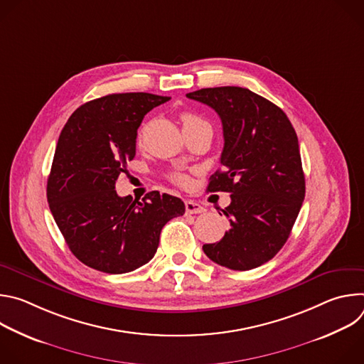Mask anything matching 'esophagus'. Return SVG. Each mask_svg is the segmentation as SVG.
I'll use <instances>...</instances> for the list:
<instances>
[{
    "label": "esophagus",
    "mask_w": 364,
    "mask_h": 364,
    "mask_svg": "<svg viewBox=\"0 0 364 364\" xmlns=\"http://www.w3.org/2000/svg\"><path fill=\"white\" fill-rule=\"evenodd\" d=\"M204 210L205 209L201 204H198L193 200H186V213L187 215H198V213H203Z\"/></svg>",
    "instance_id": "obj_1"
}]
</instances>
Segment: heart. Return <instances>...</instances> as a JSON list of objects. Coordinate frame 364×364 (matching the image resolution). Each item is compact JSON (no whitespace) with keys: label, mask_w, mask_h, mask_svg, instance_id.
<instances>
[{"label":"heart","mask_w":364,"mask_h":364,"mask_svg":"<svg viewBox=\"0 0 364 364\" xmlns=\"http://www.w3.org/2000/svg\"><path fill=\"white\" fill-rule=\"evenodd\" d=\"M181 121H183V128H187V127H191V125L204 122L200 117H197V115H194V114H190V112L183 114V115H181ZM174 180H176L178 184H181V186H184V184L187 183V178H186L184 176H181V174L174 176Z\"/></svg>","instance_id":"1"}]
</instances>
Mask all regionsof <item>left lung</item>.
<instances>
[{"instance_id": "obj_1", "label": "left lung", "mask_w": 364, "mask_h": 364, "mask_svg": "<svg viewBox=\"0 0 364 364\" xmlns=\"http://www.w3.org/2000/svg\"><path fill=\"white\" fill-rule=\"evenodd\" d=\"M186 96L222 119V170L207 191H226L232 198L223 210L230 229L203 250L233 271L261 267L285 245L305 197L295 129L275 103L245 87H207Z\"/></svg>"}]
</instances>
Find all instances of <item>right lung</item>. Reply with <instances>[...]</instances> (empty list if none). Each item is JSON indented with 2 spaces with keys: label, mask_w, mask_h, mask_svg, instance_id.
Returning a JSON list of instances; mask_svg holds the SVG:
<instances>
[{
  "label": "right lung",
  "mask_w": 364,
  "mask_h": 364,
  "mask_svg": "<svg viewBox=\"0 0 364 364\" xmlns=\"http://www.w3.org/2000/svg\"><path fill=\"white\" fill-rule=\"evenodd\" d=\"M170 100L144 92L114 93L77 108L60 132L47 180V201L69 249L82 264L127 274L157 252L164 225L186 212L181 198L149 191L119 197L115 183L134 160L136 129Z\"/></svg>",
  "instance_id": "1"
}]
</instances>
